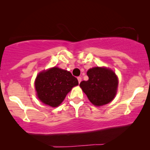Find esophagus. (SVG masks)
<instances>
[{
  "mask_svg": "<svg viewBox=\"0 0 150 150\" xmlns=\"http://www.w3.org/2000/svg\"><path fill=\"white\" fill-rule=\"evenodd\" d=\"M77 80H78L79 84H80L81 81H82V77H77Z\"/></svg>",
  "mask_w": 150,
  "mask_h": 150,
  "instance_id": "34e87169",
  "label": "esophagus"
}]
</instances>
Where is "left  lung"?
Wrapping results in <instances>:
<instances>
[{
    "mask_svg": "<svg viewBox=\"0 0 150 150\" xmlns=\"http://www.w3.org/2000/svg\"><path fill=\"white\" fill-rule=\"evenodd\" d=\"M89 80L82 81L80 86L95 106L108 104L115 97L118 81L111 70L96 67L87 71Z\"/></svg>",
    "mask_w": 150,
    "mask_h": 150,
    "instance_id": "8db88e82",
    "label": "left lung"
}]
</instances>
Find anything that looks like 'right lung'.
I'll return each mask as SVG.
<instances>
[{
	"label": "right lung",
	"mask_w": 150,
	"mask_h": 150,
	"mask_svg": "<svg viewBox=\"0 0 150 150\" xmlns=\"http://www.w3.org/2000/svg\"><path fill=\"white\" fill-rule=\"evenodd\" d=\"M77 85L78 80L70 72L56 67L40 73L35 81L39 99L52 107L59 106L67 94Z\"/></svg>",
	"instance_id": "obj_1"
}]
</instances>
